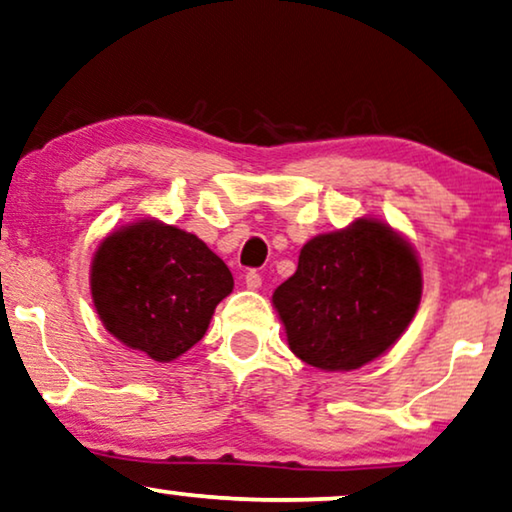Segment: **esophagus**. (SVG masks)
Wrapping results in <instances>:
<instances>
[{"label":"esophagus","mask_w":512,"mask_h":512,"mask_svg":"<svg viewBox=\"0 0 512 512\" xmlns=\"http://www.w3.org/2000/svg\"><path fill=\"white\" fill-rule=\"evenodd\" d=\"M245 288L260 290L262 288V276L257 274V271H248V274H245Z\"/></svg>","instance_id":"obj_1"}]
</instances>
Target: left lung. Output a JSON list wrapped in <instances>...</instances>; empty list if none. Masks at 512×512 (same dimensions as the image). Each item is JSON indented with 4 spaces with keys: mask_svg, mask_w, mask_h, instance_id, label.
<instances>
[{
    "mask_svg": "<svg viewBox=\"0 0 512 512\" xmlns=\"http://www.w3.org/2000/svg\"><path fill=\"white\" fill-rule=\"evenodd\" d=\"M417 250L391 224L360 217L304 243L271 297L290 351L325 372L358 370L403 337L421 302Z\"/></svg>",
    "mask_w": 512,
    "mask_h": 512,
    "instance_id": "1",
    "label": "left lung"
}]
</instances>
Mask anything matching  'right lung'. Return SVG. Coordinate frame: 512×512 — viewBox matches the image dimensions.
I'll return each mask as SVG.
<instances>
[{
	"instance_id": "right-lung-1",
	"label": "right lung",
	"mask_w": 512,
	"mask_h": 512,
	"mask_svg": "<svg viewBox=\"0 0 512 512\" xmlns=\"http://www.w3.org/2000/svg\"><path fill=\"white\" fill-rule=\"evenodd\" d=\"M231 290L229 267L199 236L154 217L114 229L91 262V297L105 330L156 363L192 349Z\"/></svg>"
}]
</instances>
